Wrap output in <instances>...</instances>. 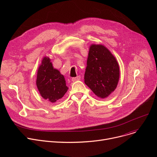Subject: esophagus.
Masks as SVG:
<instances>
[{
	"mask_svg": "<svg viewBox=\"0 0 157 157\" xmlns=\"http://www.w3.org/2000/svg\"><path fill=\"white\" fill-rule=\"evenodd\" d=\"M80 78H81V77H80L79 76H78L77 77H75V78H72V82H75V81H76L79 80Z\"/></svg>",
	"mask_w": 157,
	"mask_h": 157,
	"instance_id": "obj_1",
	"label": "esophagus"
}]
</instances>
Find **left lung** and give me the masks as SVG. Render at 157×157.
Masks as SVG:
<instances>
[{
    "label": "left lung",
    "mask_w": 157,
    "mask_h": 157,
    "mask_svg": "<svg viewBox=\"0 0 157 157\" xmlns=\"http://www.w3.org/2000/svg\"><path fill=\"white\" fill-rule=\"evenodd\" d=\"M119 78V65L111 52L102 44L90 45L85 83L95 95L105 98L116 89Z\"/></svg>",
    "instance_id": "left-lung-1"
}]
</instances>
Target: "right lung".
<instances>
[{"instance_id":"add662e5","label":"right lung","mask_w":157,"mask_h":157,"mask_svg":"<svg viewBox=\"0 0 157 157\" xmlns=\"http://www.w3.org/2000/svg\"><path fill=\"white\" fill-rule=\"evenodd\" d=\"M36 85L41 97L52 103L62 98L68 90L63 75L53 68L48 56L43 57L39 66Z\"/></svg>"}]
</instances>
